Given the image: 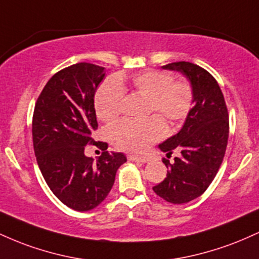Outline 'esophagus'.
Returning a JSON list of instances; mask_svg holds the SVG:
<instances>
[{
  "instance_id": "34e87169",
  "label": "esophagus",
  "mask_w": 259,
  "mask_h": 259,
  "mask_svg": "<svg viewBox=\"0 0 259 259\" xmlns=\"http://www.w3.org/2000/svg\"><path fill=\"white\" fill-rule=\"evenodd\" d=\"M129 159L133 162H140V163H146L147 159L145 157H139V156H129Z\"/></svg>"
}]
</instances>
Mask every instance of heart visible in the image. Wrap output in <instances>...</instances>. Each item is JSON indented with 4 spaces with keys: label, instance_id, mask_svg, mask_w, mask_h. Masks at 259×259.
I'll list each match as a JSON object with an SVG mask.
<instances>
[{
    "label": "heart",
    "instance_id": "1",
    "mask_svg": "<svg viewBox=\"0 0 259 259\" xmlns=\"http://www.w3.org/2000/svg\"><path fill=\"white\" fill-rule=\"evenodd\" d=\"M147 99V114L156 113L169 125H177L189 115L194 105V89L187 80H174L170 73L144 70L130 78L118 76L107 80L95 95L96 114L112 123L120 117L125 89ZM159 116V117H160ZM158 115L142 121L123 120L109 127V140L115 147L130 153H142L165 135V125Z\"/></svg>",
    "mask_w": 259,
    "mask_h": 259
}]
</instances>
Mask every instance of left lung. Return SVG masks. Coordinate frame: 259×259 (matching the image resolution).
Masks as SVG:
<instances>
[{
    "label": "left lung",
    "mask_w": 259,
    "mask_h": 259,
    "mask_svg": "<svg viewBox=\"0 0 259 259\" xmlns=\"http://www.w3.org/2000/svg\"><path fill=\"white\" fill-rule=\"evenodd\" d=\"M163 68L185 74L194 89L195 106L183 129L159 145L168 158L174 151L181 154L173 163L163 158L167 177L153 186V191L163 200L181 204L203 194L218 173L227 151L229 113L218 82L206 69L184 61Z\"/></svg>",
    "instance_id": "left-lung-1"
}]
</instances>
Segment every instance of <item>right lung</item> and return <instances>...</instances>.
<instances>
[{
  "label": "right lung",
  "instance_id": "right-lung-1",
  "mask_svg": "<svg viewBox=\"0 0 259 259\" xmlns=\"http://www.w3.org/2000/svg\"><path fill=\"white\" fill-rule=\"evenodd\" d=\"M105 74L103 67L86 62L59 70L38 95L32 114V144L44 179L62 203L79 212L105 200L126 162L91 136L99 127L94 96ZM88 144L104 151L96 162L84 156Z\"/></svg>",
  "mask_w": 259,
  "mask_h": 259
}]
</instances>
